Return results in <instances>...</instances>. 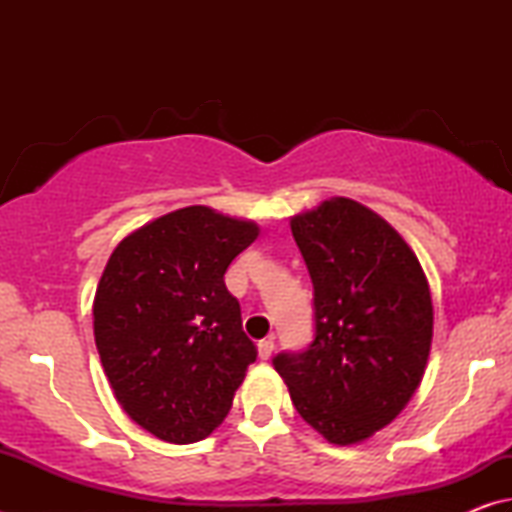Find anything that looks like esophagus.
Segmentation results:
<instances>
[{
  "label": "esophagus",
  "mask_w": 512,
  "mask_h": 512,
  "mask_svg": "<svg viewBox=\"0 0 512 512\" xmlns=\"http://www.w3.org/2000/svg\"><path fill=\"white\" fill-rule=\"evenodd\" d=\"M273 350H275V339L273 336H266V339H262L257 343V354H259V359H271V354H273Z\"/></svg>",
  "instance_id": "obj_1"
}]
</instances>
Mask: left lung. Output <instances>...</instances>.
<instances>
[{
	"label": "left lung",
	"mask_w": 512,
	"mask_h": 512,
	"mask_svg": "<svg viewBox=\"0 0 512 512\" xmlns=\"http://www.w3.org/2000/svg\"><path fill=\"white\" fill-rule=\"evenodd\" d=\"M314 282L316 339L273 359L302 420L334 445L391 424L427 368L433 305L427 275L391 223L334 196L291 216Z\"/></svg>",
	"instance_id": "1"
}]
</instances>
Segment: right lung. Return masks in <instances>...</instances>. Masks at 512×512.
Segmentation results:
<instances>
[{
    "mask_svg": "<svg viewBox=\"0 0 512 512\" xmlns=\"http://www.w3.org/2000/svg\"><path fill=\"white\" fill-rule=\"evenodd\" d=\"M259 237L255 221L205 205L158 216L112 250L94 293V341L128 418L173 445L228 415L255 343L223 275Z\"/></svg>",
    "mask_w": 512,
    "mask_h": 512,
    "instance_id": "1",
    "label": "right lung"
}]
</instances>
